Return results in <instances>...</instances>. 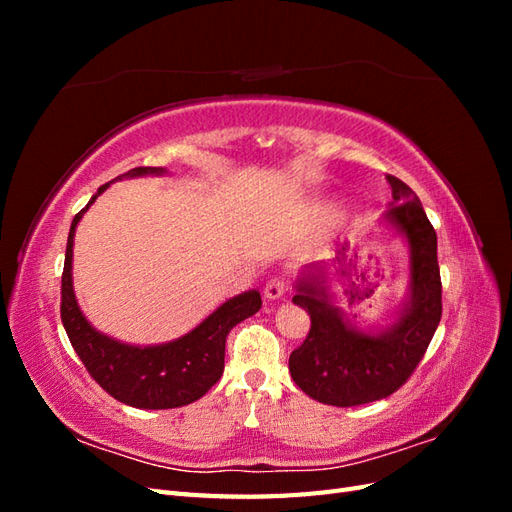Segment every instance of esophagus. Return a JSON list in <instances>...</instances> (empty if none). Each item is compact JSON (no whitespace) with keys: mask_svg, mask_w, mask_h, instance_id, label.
<instances>
[{"mask_svg":"<svg viewBox=\"0 0 512 512\" xmlns=\"http://www.w3.org/2000/svg\"><path fill=\"white\" fill-rule=\"evenodd\" d=\"M284 292H286V284H284L282 277H273V280H269L267 286H265V299L277 301V299L284 297Z\"/></svg>","mask_w":512,"mask_h":512,"instance_id":"obj_1","label":"esophagus"}]
</instances>
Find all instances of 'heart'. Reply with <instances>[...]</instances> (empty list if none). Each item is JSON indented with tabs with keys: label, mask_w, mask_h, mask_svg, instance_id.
<instances>
[{
	"label": "heart",
	"mask_w": 512,
	"mask_h": 512,
	"mask_svg": "<svg viewBox=\"0 0 512 512\" xmlns=\"http://www.w3.org/2000/svg\"><path fill=\"white\" fill-rule=\"evenodd\" d=\"M331 207H333V209H339V207H342V203H337V200H335V203H331Z\"/></svg>",
	"instance_id": "1"
}]
</instances>
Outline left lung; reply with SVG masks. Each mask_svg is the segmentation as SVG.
<instances>
[{
  "instance_id": "left-lung-1",
  "label": "left lung",
  "mask_w": 512,
  "mask_h": 512,
  "mask_svg": "<svg viewBox=\"0 0 512 512\" xmlns=\"http://www.w3.org/2000/svg\"><path fill=\"white\" fill-rule=\"evenodd\" d=\"M386 181L395 205L384 213V226L408 250V288L393 322L378 329L356 327L335 303L324 265L307 267L294 282L292 303L309 314L312 329L290 354L288 369L305 395L327 406H361L395 393L421 363L440 324L436 230L404 181L393 175H386Z\"/></svg>"
}]
</instances>
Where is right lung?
<instances>
[{
  "instance_id": "1",
  "label": "right lung",
  "mask_w": 512,
  "mask_h": 512,
  "mask_svg": "<svg viewBox=\"0 0 512 512\" xmlns=\"http://www.w3.org/2000/svg\"><path fill=\"white\" fill-rule=\"evenodd\" d=\"M164 166H138L128 170L119 179L134 177H162ZM100 185L96 196H91L85 209L74 215L64 275H61V322L70 337V344L102 389L117 401L141 410H168L188 406L203 397L224 374L226 335L241 320L254 316L262 301L258 290H245L237 297L224 301L218 309L196 327L173 342L136 346L98 331L76 301L72 284V247L74 232L85 211L96 203V198L111 185Z\"/></svg>"
}]
</instances>
